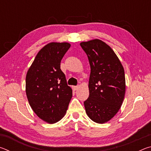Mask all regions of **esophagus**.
<instances>
[{
    "label": "esophagus",
    "mask_w": 151,
    "mask_h": 151,
    "mask_svg": "<svg viewBox=\"0 0 151 151\" xmlns=\"http://www.w3.org/2000/svg\"><path fill=\"white\" fill-rule=\"evenodd\" d=\"M73 88L75 91H76V90H77V89L78 88V86H73Z\"/></svg>",
    "instance_id": "1"
}]
</instances>
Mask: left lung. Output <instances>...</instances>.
I'll return each instance as SVG.
<instances>
[{"mask_svg": "<svg viewBox=\"0 0 151 151\" xmlns=\"http://www.w3.org/2000/svg\"><path fill=\"white\" fill-rule=\"evenodd\" d=\"M91 66L89 96L84 102L92 121L104 124L113 118L124 101L126 83L124 70L114 50L99 39L81 42Z\"/></svg>", "mask_w": 151, "mask_h": 151, "instance_id": "left-lung-1", "label": "left lung"}]
</instances>
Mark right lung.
<instances>
[{"instance_id": "add662e5", "label": "right lung", "mask_w": 151, "mask_h": 151, "mask_svg": "<svg viewBox=\"0 0 151 151\" xmlns=\"http://www.w3.org/2000/svg\"><path fill=\"white\" fill-rule=\"evenodd\" d=\"M70 47L68 42H52L40 49L26 76V94L35 113L48 124L62 119L73 90L60 70V61Z\"/></svg>"}]
</instances>
